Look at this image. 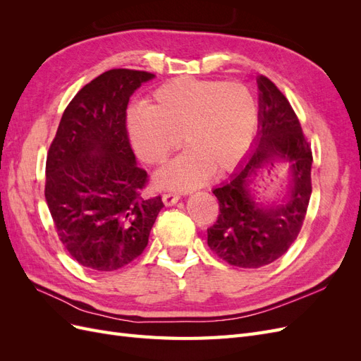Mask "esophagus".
Wrapping results in <instances>:
<instances>
[{
	"label": "esophagus",
	"mask_w": 361,
	"mask_h": 361,
	"mask_svg": "<svg viewBox=\"0 0 361 361\" xmlns=\"http://www.w3.org/2000/svg\"><path fill=\"white\" fill-rule=\"evenodd\" d=\"M179 200V194H174V192H166L162 194V202L166 206H173L176 204Z\"/></svg>",
	"instance_id": "34e87169"
}]
</instances>
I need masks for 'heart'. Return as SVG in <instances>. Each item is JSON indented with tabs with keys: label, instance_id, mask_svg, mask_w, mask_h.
<instances>
[{
	"label": "heart",
	"instance_id": "b5f03b06",
	"mask_svg": "<svg viewBox=\"0 0 361 361\" xmlns=\"http://www.w3.org/2000/svg\"><path fill=\"white\" fill-rule=\"evenodd\" d=\"M259 125L255 94L245 84L218 80H171L152 93L146 110L128 116L137 157L161 166L183 143L188 147L155 174L162 190H192L215 171L235 170L253 145Z\"/></svg>",
	"mask_w": 361,
	"mask_h": 361
}]
</instances>
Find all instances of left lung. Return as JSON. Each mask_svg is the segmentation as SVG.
Wrapping results in <instances>:
<instances>
[{
  "mask_svg": "<svg viewBox=\"0 0 361 361\" xmlns=\"http://www.w3.org/2000/svg\"><path fill=\"white\" fill-rule=\"evenodd\" d=\"M259 133L251 154L214 194L220 214L207 228V245L227 264L260 268L272 264L297 239L312 194V149L289 101L267 76H257ZM285 165L290 192L280 205H265L254 192L259 171Z\"/></svg>",
  "mask_w": 361,
  "mask_h": 361,
  "instance_id": "1",
  "label": "left lung"
}]
</instances>
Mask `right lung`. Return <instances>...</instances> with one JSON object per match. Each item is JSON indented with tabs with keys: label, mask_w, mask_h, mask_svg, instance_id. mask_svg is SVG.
Segmentation results:
<instances>
[{
	"label": "right lung",
	"mask_w": 361,
	"mask_h": 361,
	"mask_svg": "<svg viewBox=\"0 0 361 361\" xmlns=\"http://www.w3.org/2000/svg\"><path fill=\"white\" fill-rule=\"evenodd\" d=\"M154 73L111 69L75 94L47 157L45 199L57 235L80 265L123 268L149 243L161 195L141 197L146 170L137 167L126 129L129 97Z\"/></svg>",
	"instance_id": "right-lung-1"
}]
</instances>
